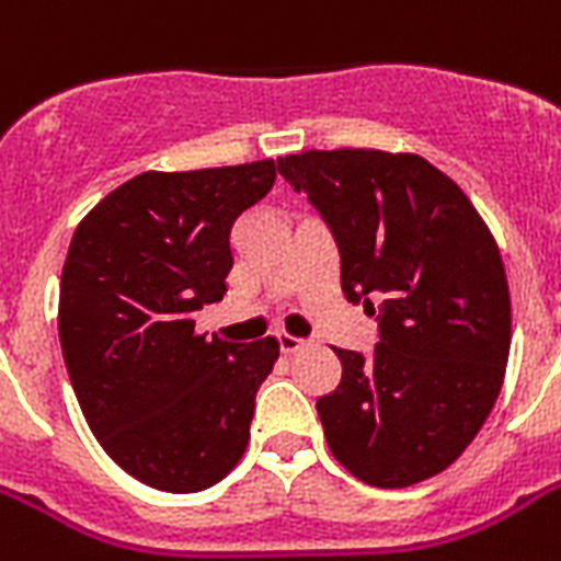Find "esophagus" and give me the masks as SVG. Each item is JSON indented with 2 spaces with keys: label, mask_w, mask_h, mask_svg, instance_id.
<instances>
[{
  "label": "esophagus",
  "mask_w": 561,
  "mask_h": 561,
  "mask_svg": "<svg viewBox=\"0 0 561 561\" xmlns=\"http://www.w3.org/2000/svg\"><path fill=\"white\" fill-rule=\"evenodd\" d=\"M306 346L308 343L302 341V337H294V334H288V332L279 334V350L285 352V355H294V352L306 350Z\"/></svg>",
  "instance_id": "obj_1"
}]
</instances>
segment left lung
Masks as SVG:
<instances>
[{
  "instance_id": "1",
  "label": "left lung",
  "mask_w": 561,
  "mask_h": 561,
  "mask_svg": "<svg viewBox=\"0 0 561 561\" xmlns=\"http://www.w3.org/2000/svg\"><path fill=\"white\" fill-rule=\"evenodd\" d=\"M276 162L325 218L343 294L381 334L369 358L334 350L341 383L317 399L325 443L369 486L434 478L469 448L504 383L513 308L495 236L419 153L337 148Z\"/></svg>"
}]
</instances>
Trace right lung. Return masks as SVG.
Masks as SVG:
<instances>
[{"label":"right lung","instance_id":"1","mask_svg":"<svg viewBox=\"0 0 561 561\" xmlns=\"http://www.w3.org/2000/svg\"><path fill=\"white\" fill-rule=\"evenodd\" d=\"M276 162L145 171L78 224L57 329L87 425L145 486L201 492L241 460L279 341L194 332L232 271V224L271 192Z\"/></svg>","mask_w":561,"mask_h":561}]
</instances>
